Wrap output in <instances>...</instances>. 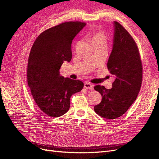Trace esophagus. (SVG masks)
I'll return each mask as SVG.
<instances>
[{
	"instance_id": "1",
	"label": "esophagus",
	"mask_w": 159,
	"mask_h": 159,
	"mask_svg": "<svg viewBox=\"0 0 159 159\" xmlns=\"http://www.w3.org/2000/svg\"><path fill=\"white\" fill-rule=\"evenodd\" d=\"M84 88L88 89H93V85L89 82H86L84 84Z\"/></svg>"
}]
</instances>
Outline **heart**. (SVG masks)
Returning <instances> with one entry per match:
<instances>
[{"mask_svg": "<svg viewBox=\"0 0 159 159\" xmlns=\"http://www.w3.org/2000/svg\"><path fill=\"white\" fill-rule=\"evenodd\" d=\"M89 38L91 44L100 42H105V40H106V35H105L104 32L100 30L99 28H96L90 34Z\"/></svg>", "mask_w": 159, "mask_h": 159, "instance_id": "obj_1", "label": "heart"}]
</instances>
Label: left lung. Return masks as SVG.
Instances as JSON below:
<instances>
[{"label": "left lung", "mask_w": 159, "mask_h": 159, "mask_svg": "<svg viewBox=\"0 0 159 159\" xmlns=\"http://www.w3.org/2000/svg\"><path fill=\"white\" fill-rule=\"evenodd\" d=\"M112 52L107 68L115 80L111 89L98 85L94 87L102 96L95 112L107 119L121 117L136 100L143 79V66L139 48L131 34L121 24L114 22Z\"/></svg>", "instance_id": "1"}]
</instances>
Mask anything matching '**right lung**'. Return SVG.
I'll use <instances>...</instances> for the list:
<instances>
[{"instance_id":"obj_1","label":"right lung","mask_w":159,"mask_h":159,"mask_svg":"<svg viewBox=\"0 0 159 159\" xmlns=\"http://www.w3.org/2000/svg\"><path fill=\"white\" fill-rule=\"evenodd\" d=\"M86 25L70 21L46 30L34 42L28 57V85L36 104L52 117L65 114L70 107L71 96L84 88L80 80L64 78L60 69L71 60V43Z\"/></svg>"}]
</instances>
